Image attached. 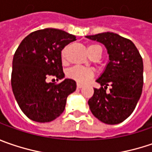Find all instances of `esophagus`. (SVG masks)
Listing matches in <instances>:
<instances>
[{"label": "esophagus", "mask_w": 152, "mask_h": 152, "mask_svg": "<svg viewBox=\"0 0 152 152\" xmlns=\"http://www.w3.org/2000/svg\"><path fill=\"white\" fill-rule=\"evenodd\" d=\"M76 87H77V88H81L83 87V84L80 83H76Z\"/></svg>", "instance_id": "1"}]
</instances>
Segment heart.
<instances>
[{"label": "heart", "mask_w": 152, "mask_h": 152, "mask_svg": "<svg viewBox=\"0 0 152 152\" xmlns=\"http://www.w3.org/2000/svg\"><path fill=\"white\" fill-rule=\"evenodd\" d=\"M99 48H100V47L98 45H95V44L89 45L88 47V50L90 56H92L94 53L97 52V50ZM65 53H66V49L64 48L61 53V57H62L63 60L65 58ZM94 74V72L93 69L88 68V67L81 66V65H75V66L67 69V71H66V76L68 78L72 79V80L80 83H87L93 77Z\"/></svg>", "instance_id": "1"}]
</instances>
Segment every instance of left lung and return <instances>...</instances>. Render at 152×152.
Here are the masks:
<instances>
[{
    "mask_svg": "<svg viewBox=\"0 0 152 152\" xmlns=\"http://www.w3.org/2000/svg\"><path fill=\"white\" fill-rule=\"evenodd\" d=\"M87 38L104 44L109 54V63L96 80L101 85L94 88L88 99L93 115L106 124H118L126 120L135 109L143 88V60L129 39L112 32H104ZM112 88L106 93L107 86ZM104 86V88H103Z\"/></svg>",
    "mask_w": 152,
    "mask_h": 152,
    "instance_id": "obj_1",
    "label": "left lung"
}]
</instances>
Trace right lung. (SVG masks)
Segmentation results:
<instances>
[{
    "label": "right lung",
    "instance_id": "add662e5",
    "mask_svg": "<svg viewBox=\"0 0 152 152\" xmlns=\"http://www.w3.org/2000/svg\"><path fill=\"white\" fill-rule=\"evenodd\" d=\"M76 37L61 30L48 28L34 31L19 44L12 59L11 84L18 106L24 115L37 122L53 121L63 113L67 97L76 83L64 79L61 51Z\"/></svg>",
    "mask_w": 152,
    "mask_h": 152
}]
</instances>
